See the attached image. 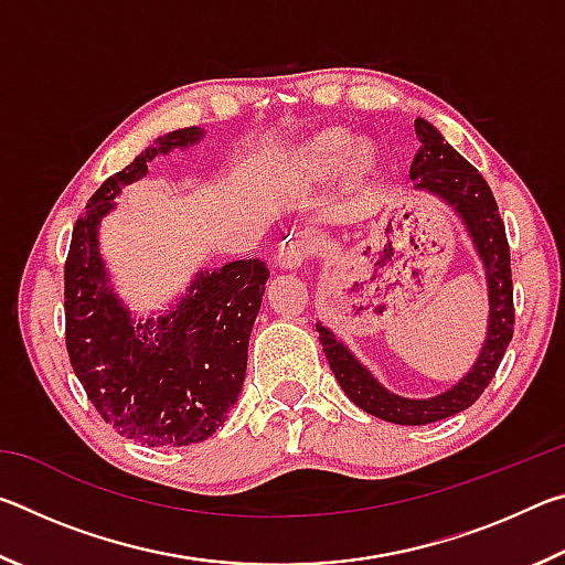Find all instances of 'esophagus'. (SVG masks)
Listing matches in <instances>:
<instances>
[{
	"label": "esophagus",
	"instance_id": "34e87169",
	"mask_svg": "<svg viewBox=\"0 0 565 565\" xmlns=\"http://www.w3.org/2000/svg\"><path fill=\"white\" fill-rule=\"evenodd\" d=\"M313 254H317V242H313L309 234H291L289 238H284V244L279 246L276 262H279L284 269H299V266L309 262Z\"/></svg>",
	"mask_w": 565,
	"mask_h": 565
}]
</instances>
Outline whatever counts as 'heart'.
Segmentation results:
<instances>
[{"instance_id":"heart-1","label":"heart","mask_w":565,"mask_h":565,"mask_svg":"<svg viewBox=\"0 0 565 565\" xmlns=\"http://www.w3.org/2000/svg\"><path fill=\"white\" fill-rule=\"evenodd\" d=\"M349 154V137L339 129L321 131L317 137H311L296 154V167L306 174L323 177L337 171L343 159Z\"/></svg>"}]
</instances>
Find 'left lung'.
I'll return each mask as SVG.
<instances>
[{
  "mask_svg": "<svg viewBox=\"0 0 565 565\" xmlns=\"http://www.w3.org/2000/svg\"><path fill=\"white\" fill-rule=\"evenodd\" d=\"M414 127L420 147L414 164H411V179L416 181V189H428L444 196L461 214L463 224L473 236L478 256L483 259L486 276H489L491 319L481 356L468 371V376L446 394L434 398H401L381 386L327 327L317 323L323 353H327L333 376L347 391V396L366 414L401 426L434 424V420L448 418L476 404L501 366L503 353L513 339L515 323L511 248L489 181L471 161H466L448 141H444L431 124L416 119Z\"/></svg>",
  "mask_w": 565,
  "mask_h": 565,
  "instance_id": "obj_1",
  "label": "left lung"
}]
</instances>
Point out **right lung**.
Wrapping results in <instances>:
<instances>
[{"label": "right lung", "mask_w": 565, "mask_h": 565, "mask_svg": "<svg viewBox=\"0 0 565 565\" xmlns=\"http://www.w3.org/2000/svg\"><path fill=\"white\" fill-rule=\"evenodd\" d=\"M186 127L154 145L94 191L76 218L64 264V337L76 379L117 434L145 446H191L216 434L242 394L246 351L269 269L242 259L199 274L177 311L137 323L104 271L97 226L124 184L157 154L202 139Z\"/></svg>", "instance_id": "right-lung-1"}]
</instances>
